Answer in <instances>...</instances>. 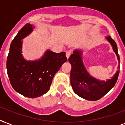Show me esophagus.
<instances>
[{"label":"esophagus","instance_id":"1","mask_svg":"<svg viewBox=\"0 0 125 125\" xmlns=\"http://www.w3.org/2000/svg\"><path fill=\"white\" fill-rule=\"evenodd\" d=\"M71 53H72V51H71V50H69V51H66V56L67 58H69V56H70L71 54Z\"/></svg>","mask_w":125,"mask_h":125}]
</instances>
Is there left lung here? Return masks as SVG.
Returning <instances> with one entry per match:
<instances>
[{
	"label": "left lung",
	"mask_w": 125,
	"mask_h": 125,
	"mask_svg": "<svg viewBox=\"0 0 125 125\" xmlns=\"http://www.w3.org/2000/svg\"><path fill=\"white\" fill-rule=\"evenodd\" d=\"M106 39L113 47L119 63L120 58L116 43L110 36L106 37ZM68 60L72 67L70 74L71 85L74 93L83 99L89 101H97L108 93L116 83L119 71L115 73L113 78L106 82L91 77L83 66L80 51H74V54L71 55ZM118 68L119 69L120 68L119 65Z\"/></svg>",
	"instance_id": "obj_1"
}]
</instances>
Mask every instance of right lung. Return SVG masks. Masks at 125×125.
Segmentation results:
<instances>
[{
	"label": "right lung",
	"mask_w": 125,
	"mask_h": 125,
	"mask_svg": "<svg viewBox=\"0 0 125 125\" xmlns=\"http://www.w3.org/2000/svg\"><path fill=\"white\" fill-rule=\"evenodd\" d=\"M33 30L27 23L22 27L11 43L7 58L8 76L13 88L24 97L36 98L49 91L54 74L67 62L65 52L55 53L49 50L41 60H25L21 54L22 39Z\"/></svg>",
	"instance_id": "1"
}]
</instances>
